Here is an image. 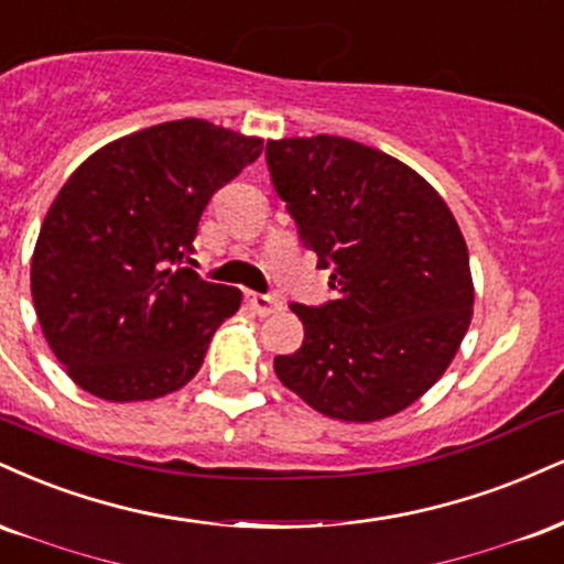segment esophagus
Masks as SVG:
<instances>
[{"label": "esophagus", "mask_w": 564, "mask_h": 564, "mask_svg": "<svg viewBox=\"0 0 564 564\" xmlns=\"http://www.w3.org/2000/svg\"><path fill=\"white\" fill-rule=\"evenodd\" d=\"M245 301H248V306L253 308L258 316H269V314H276V311H282V301L276 295L248 293L245 295Z\"/></svg>", "instance_id": "obj_1"}]
</instances>
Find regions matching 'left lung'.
Wrapping results in <instances>:
<instances>
[{
	"mask_svg": "<svg viewBox=\"0 0 564 564\" xmlns=\"http://www.w3.org/2000/svg\"><path fill=\"white\" fill-rule=\"evenodd\" d=\"M267 163L337 293L327 306H290L306 337L276 356V377L333 420L403 412L441 380L473 319L469 253L452 208L399 158L346 137L271 139Z\"/></svg>",
	"mask_w": 564,
	"mask_h": 564,
	"instance_id": "left-lung-1",
	"label": "left lung"
}]
</instances>
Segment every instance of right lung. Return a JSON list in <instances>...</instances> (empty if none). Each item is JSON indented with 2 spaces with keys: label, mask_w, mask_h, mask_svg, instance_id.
<instances>
[{
  "label": "right lung",
  "mask_w": 564,
  "mask_h": 564,
  "mask_svg": "<svg viewBox=\"0 0 564 564\" xmlns=\"http://www.w3.org/2000/svg\"><path fill=\"white\" fill-rule=\"evenodd\" d=\"M261 152V137L182 118L105 144L68 176L39 229L31 295L78 388L152 401L197 375L242 293L184 261L214 192Z\"/></svg>",
  "instance_id": "add662e5"
}]
</instances>
